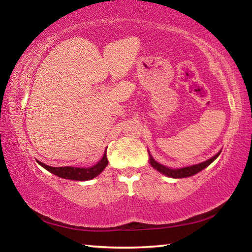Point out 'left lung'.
Here are the masks:
<instances>
[{
    "label": "left lung",
    "instance_id": "8db88e82",
    "mask_svg": "<svg viewBox=\"0 0 252 252\" xmlns=\"http://www.w3.org/2000/svg\"><path fill=\"white\" fill-rule=\"evenodd\" d=\"M219 155H220V152L217 153V155L215 157H212L211 159L202 162V163H199V164H195V165H190V167H186V168H181V169H177V170L169 169V168L165 167V165H162L160 163H158V162L155 159H153L152 157H150V163L156 170H158V171L165 174V176H168V177H171V178H187V177L193 176V174L200 172L204 168H207L209 164H211L212 162L215 161L217 158H218Z\"/></svg>",
    "mask_w": 252,
    "mask_h": 252
}]
</instances>
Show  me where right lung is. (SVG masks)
Here are the masks:
<instances>
[{
	"mask_svg": "<svg viewBox=\"0 0 252 252\" xmlns=\"http://www.w3.org/2000/svg\"><path fill=\"white\" fill-rule=\"evenodd\" d=\"M37 163L41 164L44 169L48 170L51 173L55 174L60 178L69 179V180H78V181H85L90 180V179L95 178L97 174H100L103 169L108 165V158H106V151L102 159L97 162L95 165L91 168H73V167H50L45 163L37 161Z\"/></svg>",
	"mask_w": 252,
	"mask_h": 252,
	"instance_id": "obj_1",
	"label": "right lung"
}]
</instances>
